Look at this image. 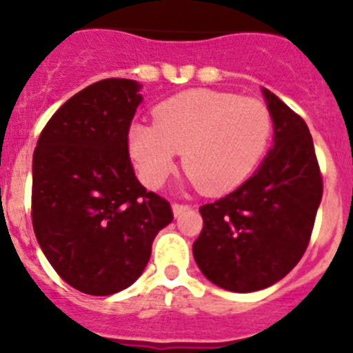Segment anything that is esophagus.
Listing matches in <instances>:
<instances>
[{"label":"esophagus","instance_id":"obj_1","mask_svg":"<svg viewBox=\"0 0 353 353\" xmlns=\"http://www.w3.org/2000/svg\"><path fill=\"white\" fill-rule=\"evenodd\" d=\"M191 208V205H185V203H173V214L179 217V215H182L183 212H187Z\"/></svg>","mask_w":353,"mask_h":353}]
</instances>
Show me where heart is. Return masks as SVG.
<instances>
[{"mask_svg":"<svg viewBox=\"0 0 353 353\" xmlns=\"http://www.w3.org/2000/svg\"><path fill=\"white\" fill-rule=\"evenodd\" d=\"M274 121L254 97L189 90L154 109V127H130L129 148L139 179L161 187L182 154L185 173L207 194H226L245 182L269 148Z\"/></svg>","mask_w":353,"mask_h":353,"instance_id":"obj_1","label":"heart"}]
</instances>
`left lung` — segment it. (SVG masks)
I'll return each mask as SVG.
<instances>
[{
	"instance_id": "obj_1",
	"label": "left lung",
	"mask_w": 353,
	"mask_h": 353,
	"mask_svg": "<svg viewBox=\"0 0 353 353\" xmlns=\"http://www.w3.org/2000/svg\"><path fill=\"white\" fill-rule=\"evenodd\" d=\"M274 146L239 189L199 208L203 230L192 254L224 290H263L286 276L310 244L323 182L305 121L263 88Z\"/></svg>"
}]
</instances>
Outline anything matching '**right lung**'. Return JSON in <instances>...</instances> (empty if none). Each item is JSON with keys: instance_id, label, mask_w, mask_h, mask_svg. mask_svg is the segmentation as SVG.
<instances>
[{"instance_id": "1", "label": "right lung", "mask_w": 353, "mask_h": 353, "mask_svg": "<svg viewBox=\"0 0 353 353\" xmlns=\"http://www.w3.org/2000/svg\"><path fill=\"white\" fill-rule=\"evenodd\" d=\"M139 88L117 77L86 86L52 114L33 154L37 240L58 276L88 295L132 285L173 221L170 201L146 191L129 157Z\"/></svg>"}]
</instances>
